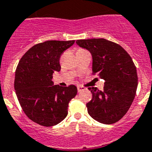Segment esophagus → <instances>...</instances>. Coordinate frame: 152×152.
Listing matches in <instances>:
<instances>
[{
  "label": "esophagus",
  "mask_w": 152,
  "mask_h": 152,
  "mask_svg": "<svg viewBox=\"0 0 152 152\" xmlns=\"http://www.w3.org/2000/svg\"><path fill=\"white\" fill-rule=\"evenodd\" d=\"M77 91L80 92V91H83V90L85 89V88L83 87V86H81V85H77Z\"/></svg>",
  "instance_id": "34e87169"
}]
</instances>
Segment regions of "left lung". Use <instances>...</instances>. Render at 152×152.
<instances>
[{
	"label": "left lung",
	"mask_w": 152,
	"mask_h": 152,
	"mask_svg": "<svg viewBox=\"0 0 152 152\" xmlns=\"http://www.w3.org/2000/svg\"><path fill=\"white\" fill-rule=\"evenodd\" d=\"M77 44L91 53L92 74L105 80L104 88H88L91 100L88 113L98 122L112 124L124 117L136 95L137 75L132 58L122 46L106 39H79Z\"/></svg>",
	"instance_id": "1"
}]
</instances>
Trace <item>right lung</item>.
<instances>
[{
    "label": "right lung",
    "mask_w": 152,
    "mask_h": 152,
    "mask_svg": "<svg viewBox=\"0 0 152 152\" xmlns=\"http://www.w3.org/2000/svg\"><path fill=\"white\" fill-rule=\"evenodd\" d=\"M75 40H48L34 45L18 62L15 90L22 110L28 118L41 126H52L64 120L68 104L77 95L74 85H53V74L61 71L60 58Z\"/></svg>",
    "instance_id": "right-lung-1"
}]
</instances>
